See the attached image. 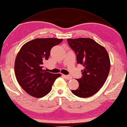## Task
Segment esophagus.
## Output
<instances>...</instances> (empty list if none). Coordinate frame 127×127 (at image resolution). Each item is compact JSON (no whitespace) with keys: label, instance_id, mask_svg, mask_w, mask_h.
Instances as JSON below:
<instances>
[{"label":"esophagus","instance_id":"34e87169","mask_svg":"<svg viewBox=\"0 0 127 127\" xmlns=\"http://www.w3.org/2000/svg\"><path fill=\"white\" fill-rule=\"evenodd\" d=\"M63 76L65 78H66L67 80H70L72 78V77L70 76H67V75H64V74H63Z\"/></svg>","mask_w":127,"mask_h":127}]
</instances>
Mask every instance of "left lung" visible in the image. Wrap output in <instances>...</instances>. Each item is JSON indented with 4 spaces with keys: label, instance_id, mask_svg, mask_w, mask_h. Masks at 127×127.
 Listing matches in <instances>:
<instances>
[{
    "label": "left lung",
    "instance_id": "left-lung-1",
    "mask_svg": "<svg viewBox=\"0 0 127 127\" xmlns=\"http://www.w3.org/2000/svg\"><path fill=\"white\" fill-rule=\"evenodd\" d=\"M69 46L75 52L77 64L83 65L82 77L77 79L79 87L71 92L80 97L95 95L105 84L109 72V57L106 49L89 38H67Z\"/></svg>",
    "mask_w": 127,
    "mask_h": 127
}]
</instances>
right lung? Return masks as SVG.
<instances>
[{
  "label": "right lung",
  "instance_id": "obj_1",
  "mask_svg": "<svg viewBox=\"0 0 127 127\" xmlns=\"http://www.w3.org/2000/svg\"><path fill=\"white\" fill-rule=\"evenodd\" d=\"M63 39L36 38L22 46L15 58L14 71L19 85L26 92L36 97L50 92L60 73H51L43 69V64L50 55L51 48Z\"/></svg>",
  "mask_w": 127,
  "mask_h": 127
}]
</instances>
